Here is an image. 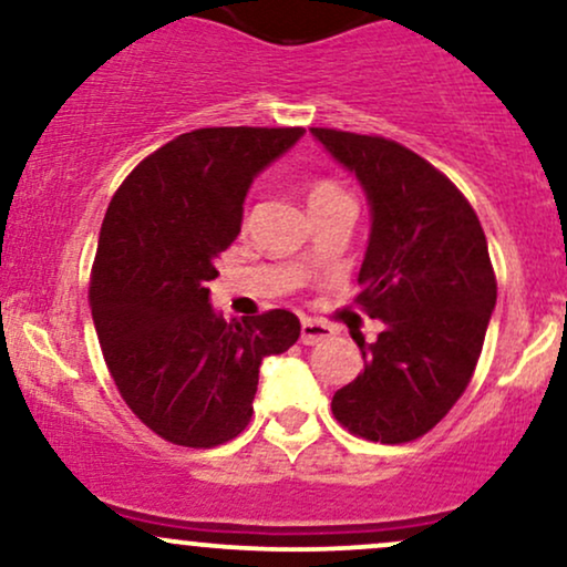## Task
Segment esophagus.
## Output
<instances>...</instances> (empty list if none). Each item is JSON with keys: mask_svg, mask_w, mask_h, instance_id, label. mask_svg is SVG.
I'll use <instances>...</instances> for the list:
<instances>
[{"mask_svg": "<svg viewBox=\"0 0 567 567\" xmlns=\"http://www.w3.org/2000/svg\"><path fill=\"white\" fill-rule=\"evenodd\" d=\"M330 336H333V328H330V324L303 317V322H301V343H306V347H315V343L328 341Z\"/></svg>", "mask_w": 567, "mask_h": 567, "instance_id": "1", "label": "esophagus"}]
</instances>
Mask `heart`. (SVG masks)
Returning <instances> with one entry per match:
<instances>
[{"label":"heart","instance_id":"1","mask_svg":"<svg viewBox=\"0 0 567 567\" xmlns=\"http://www.w3.org/2000/svg\"><path fill=\"white\" fill-rule=\"evenodd\" d=\"M333 192H338V188H336L333 184H317V186H311L309 202L317 199V197H324V194H333Z\"/></svg>","mask_w":567,"mask_h":567}]
</instances>
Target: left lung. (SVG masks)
<instances>
[{
	"label": "left lung",
	"instance_id": "8db88e82",
	"mask_svg": "<svg viewBox=\"0 0 567 567\" xmlns=\"http://www.w3.org/2000/svg\"><path fill=\"white\" fill-rule=\"evenodd\" d=\"M360 181L370 237L357 306L383 330L357 338L365 370L333 394V415L357 437L410 442L464 394L496 309L485 231L464 194L424 157L379 135L311 127Z\"/></svg>",
	"mask_w": 567,
	"mask_h": 567
}]
</instances>
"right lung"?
<instances>
[{
  "mask_svg": "<svg viewBox=\"0 0 567 567\" xmlns=\"http://www.w3.org/2000/svg\"><path fill=\"white\" fill-rule=\"evenodd\" d=\"M303 127H202L127 175L103 218L90 306L130 410L162 440L216 447L250 424L264 357L301 336L292 311L226 322L210 303L220 252L258 173Z\"/></svg>",
  "mask_w": 567,
  "mask_h": 567,
  "instance_id": "right-lung-1",
  "label": "right lung"
}]
</instances>
